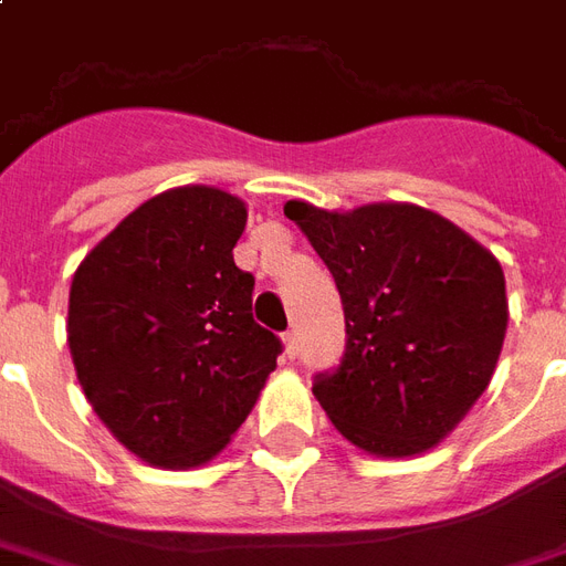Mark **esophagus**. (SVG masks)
Wrapping results in <instances>:
<instances>
[{
    "label": "esophagus",
    "instance_id": "esophagus-1",
    "mask_svg": "<svg viewBox=\"0 0 566 566\" xmlns=\"http://www.w3.org/2000/svg\"><path fill=\"white\" fill-rule=\"evenodd\" d=\"M282 342H284V354H287V357H296V329H287V333L282 336Z\"/></svg>",
    "mask_w": 566,
    "mask_h": 566
}]
</instances>
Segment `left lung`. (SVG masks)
Here are the masks:
<instances>
[{
  "label": "left lung",
  "instance_id": "1",
  "mask_svg": "<svg viewBox=\"0 0 566 566\" xmlns=\"http://www.w3.org/2000/svg\"><path fill=\"white\" fill-rule=\"evenodd\" d=\"M336 279L345 354L312 392L347 441L413 455L453 432L492 380L506 333L501 263L413 203L326 212L287 200Z\"/></svg>",
  "mask_w": 566,
  "mask_h": 566
}]
</instances>
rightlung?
I'll use <instances>...</instances> for the list:
<instances>
[{
    "label": "right lung",
    "instance_id": "1",
    "mask_svg": "<svg viewBox=\"0 0 566 566\" xmlns=\"http://www.w3.org/2000/svg\"><path fill=\"white\" fill-rule=\"evenodd\" d=\"M245 203L186 186L125 216L74 272L69 347L92 411L144 462L195 468L224 450L282 338L251 317L233 263Z\"/></svg>",
    "mask_w": 566,
    "mask_h": 566
}]
</instances>
